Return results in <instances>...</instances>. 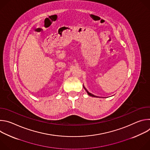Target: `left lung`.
<instances>
[{"instance_id":"1","label":"left lung","mask_w":150,"mask_h":150,"mask_svg":"<svg viewBox=\"0 0 150 150\" xmlns=\"http://www.w3.org/2000/svg\"><path fill=\"white\" fill-rule=\"evenodd\" d=\"M85 88V90L87 91V94L90 96H91V97H98V96H94V95H93V94H91V93H89L87 90V89L85 88Z\"/></svg>"}]
</instances>
